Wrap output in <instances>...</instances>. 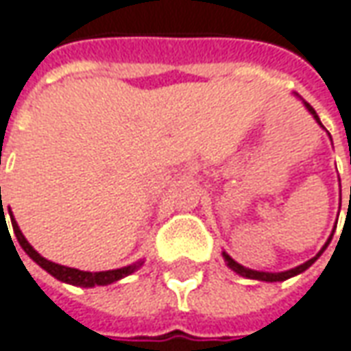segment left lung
<instances>
[{"label": "left lung", "mask_w": 351, "mask_h": 351, "mask_svg": "<svg viewBox=\"0 0 351 351\" xmlns=\"http://www.w3.org/2000/svg\"><path fill=\"white\" fill-rule=\"evenodd\" d=\"M304 101V99H302ZM304 106H306V110L311 112V114L314 115V119L320 123V119H318V115H316V112H314V108L308 104V101H304ZM322 125V123H320ZM351 200V198H350ZM334 236V234H332ZM332 236H330V239H332ZM330 239L326 241V245L322 247V252L326 250L328 247V243H330ZM322 252L318 253L316 257H313V259H308L306 263H302V265H298L295 267V269H289V271H282V273H265V271H253V269H247V267H243V265H239V263H236L228 253H221L223 255V259L228 261V265L232 267L234 271H236L237 275H241V277H247V279H257V281H267V282H275V281H285V279H291V277H295V275H298V273H302V271H306L308 267L313 265L314 261L322 255Z\"/></svg>", "instance_id": "1"}]
</instances>
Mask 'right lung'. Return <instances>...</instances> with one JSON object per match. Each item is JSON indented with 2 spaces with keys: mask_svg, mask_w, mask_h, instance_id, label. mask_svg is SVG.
<instances>
[{
  "mask_svg": "<svg viewBox=\"0 0 351 351\" xmlns=\"http://www.w3.org/2000/svg\"><path fill=\"white\" fill-rule=\"evenodd\" d=\"M0 202H1V186H0ZM9 218H11V226H13V234L17 237V241H19V245L23 247V252L37 263L40 265L47 273H51L54 279H58V281L62 282H70V285H78V287H99V285H110V282L119 281V279H123V277H128L131 275L133 271H137L139 267H141V261L139 263H133V265L128 267H121V269H112V271H98V273H90V271H80V269H72V267H64V265H58V263H53V261H49V259H45L43 255H38L33 247H31V243L25 239V236L21 234V230H19V226H17V221L13 218V214L9 212ZM3 223V228H8V221H5V214H3V204H1V212H0V226ZM9 232V228H8ZM11 237V236H9ZM13 243V241H11Z\"/></svg>",
  "mask_w": 351,
  "mask_h": 351,
  "instance_id": "add662e5",
  "label": "right lung"
}]
</instances>
